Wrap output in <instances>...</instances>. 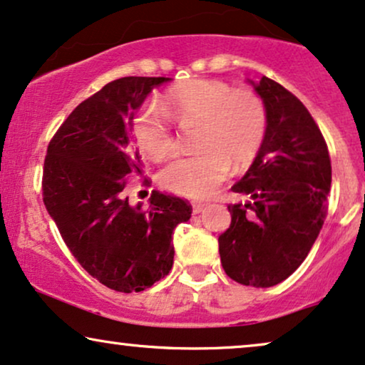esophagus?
Listing matches in <instances>:
<instances>
[{
  "label": "esophagus",
  "mask_w": 365,
  "mask_h": 365,
  "mask_svg": "<svg viewBox=\"0 0 365 365\" xmlns=\"http://www.w3.org/2000/svg\"><path fill=\"white\" fill-rule=\"evenodd\" d=\"M205 211V205H192V212L194 215H200V212Z\"/></svg>",
  "instance_id": "1"
}]
</instances>
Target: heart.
Returning a JSON list of instances; mask_svg holds the SVG:
<instances>
[{
  "mask_svg": "<svg viewBox=\"0 0 365 365\" xmlns=\"http://www.w3.org/2000/svg\"><path fill=\"white\" fill-rule=\"evenodd\" d=\"M165 113L179 122H200L196 144L201 149L179 155L163 171L165 186L196 200L216 191L231 164H252L267 137L268 112L257 92L233 90L221 80L192 78L169 90L163 108L148 106L135 117L137 145L154 160L168 158L176 148Z\"/></svg>",
  "mask_w": 365,
  "mask_h": 365,
  "instance_id": "heart-1",
  "label": "heart"
}]
</instances>
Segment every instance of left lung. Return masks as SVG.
<instances>
[{
  "label": "left lung",
  "instance_id": "1",
  "mask_svg": "<svg viewBox=\"0 0 365 365\" xmlns=\"http://www.w3.org/2000/svg\"><path fill=\"white\" fill-rule=\"evenodd\" d=\"M248 82L267 106V137L231 187L252 201L228 205L231 225L217 243L231 280L268 288L290 277L314 246L327 215L332 165L304 103L268 77Z\"/></svg>",
  "mask_w": 365,
  "mask_h": 365
}]
</instances>
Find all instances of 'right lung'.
Wrapping results in <instances>:
<instances>
[{"instance_id":"1","label":"right lung","mask_w":365,"mask_h":365,"mask_svg":"<svg viewBox=\"0 0 365 365\" xmlns=\"http://www.w3.org/2000/svg\"><path fill=\"white\" fill-rule=\"evenodd\" d=\"M165 77H124L83 101L50 140L43 202L70 253L102 285L142 292L171 272L173 233L191 217L181 197L154 191L129 205L125 181L140 174L132 120Z\"/></svg>"}]
</instances>
